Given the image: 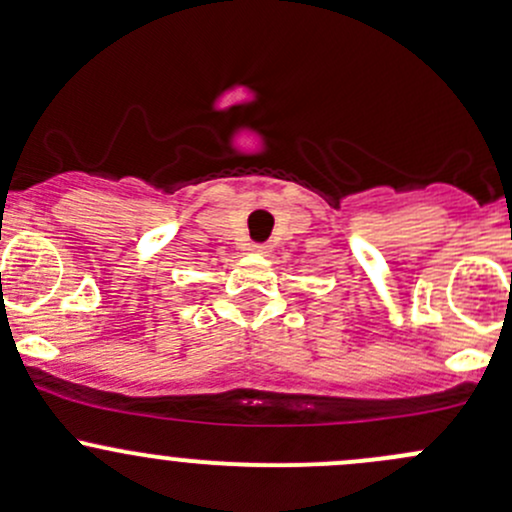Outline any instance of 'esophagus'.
I'll use <instances>...</instances> for the list:
<instances>
[{
  "instance_id": "esophagus-1",
  "label": "esophagus",
  "mask_w": 512,
  "mask_h": 512,
  "mask_svg": "<svg viewBox=\"0 0 512 512\" xmlns=\"http://www.w3.org/2000/svg\"><path fill=\"white\" fill-rule=\"evenodd\" d=\"M272 247L267 245V242H252V252H260V255H267Z\"/></svg>"
}]
</instances>
